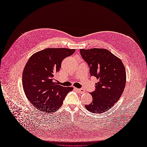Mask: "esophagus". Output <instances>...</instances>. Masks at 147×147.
<instances>
[{
  "label": "esophagus",
  "instance_id": "34e87169",
  "mask_svg": "<svg viewBox=\"0 0 147 147\" xmlns=\"http://www.w3.org/2000/svg\"><path fill=\"white\" fill-rule=\"evenodd\" d=\"M76 90L78 92H79V93H80V94H83V93L85 92V90H84L83 88H80V89L76 88Z\"/></svg>",
  "mask_w": 147,
  "mask_h": 147
}]
</instances>
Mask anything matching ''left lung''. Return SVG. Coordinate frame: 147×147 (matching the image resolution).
<instances>
[{
	"label": "left lung",
	"mask_w": 147,
	"mask_h": 147,
	"mask_svg": "<svg viewBox=\"0 0 147 147\" xmlns=\"http://www.w3.org/2000/svg\"><path fill=\"white\" fill-rule=\"evenodd\" d=\"M90 67L91 76L96 77L95 90L91 92L92 101L86 108L92 113L109 110L120 99L126 83V73L121 60L105 49H80Z\"/></svg>",
	"instance_id": "left-lung-1"
}]
</instances>
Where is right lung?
<instances>
[{
    "label": "right lung",
    "instance_id": "add662e5",
    "mask_svg": "<svg viewBox=\"0 0 147 147\" xmlns=\"http://www.w3.org/2000/svg\"><path fill=\"white\" fill-rule=\"evenodd\" d=\"M67 48H47L32 55L23 73L25 94L33 106L41 112H54L60 108L73 87H62L54 82L61 61L75 52Z\"/></svg>",
    "mask_w": 147,
    "mask_h": 147
}]
</instances>
